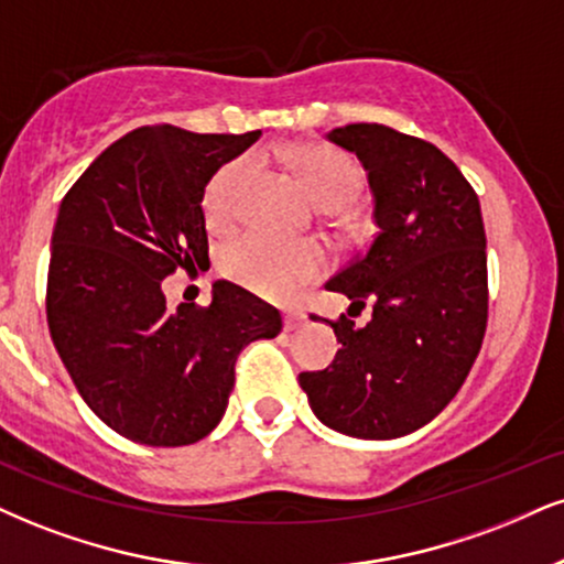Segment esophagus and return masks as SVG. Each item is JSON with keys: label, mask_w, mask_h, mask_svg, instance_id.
Masks as SVG:
<instances>
[{"label": "esophagus", "mask_w": 564, "mask_h": 564, "mask_svg": "<svg viewBox=\"0 0 564 564\" xmlns=\"http://www.w3.org/2000/svg\"><path fill=\"white\" fill-rule=\"evenodd\" d=\"M303 324H305V314H301V311H288V314H284V332L301 329Z\"/></svg>", "instance_id": "obj_1"}]
</instances>
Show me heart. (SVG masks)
Masks as SVG:
<instances>
[{
  "mask_svg": "<svg viewBox=\"0 0 564 564\" xmlns=\"http://www.w3.org/2000/svg\"><path fill=\"white\" fill-rule=\"evenodd\" d=\"M290 164L303 177L311 198L324 212H343L364 187V170L356 159L332 145H301L290 154ZM253 159L240 156L221 166L204 193V214L212 227H227L238 214V200L246 187ZM326 256L314 242H282L267 232H246L225 248L229 276L253 288L256 293L284 297L297 284L324 269Z\"/></svg>",
  "mask_w": 564,
  "mask_h": 564,
  "instance_id": "heart-1",
  "label": "heart"
}]
</instances>
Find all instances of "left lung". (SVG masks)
Instances as JSON below:
<instances>
[{
  "label": "left lung",
  "instance_id": "obj_1",
  "mask_svg": "<svg viewBox=\"0 0 564 564\" xmlns=\"http://www.w3.org/2000/svg\"><path fill=\"white\" fill-rule=\"evenodd\" d=\"M358 156L377 235L326 288L371 303L358 329L339 316L324 371L297 377L324 426L356 440H398L426 426L463 387L486 332L481 204L434 143L377 122L326 133Z\"/></svg>",
  "mask_w": 564,
  "mask_h": 564
}]
</instances>
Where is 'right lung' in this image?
Listing matches in <instances>:
<instances>
[{
	"instance_id": "right-lung-1",
	"label": "right lung",
	"mask_w": 564,
	"mask_h": 564,
	"mask_svg": "<svg viewBox=\"0 0 564 564\" xmlns=\"http://www.w3.org/2000/svg\"><path fill=\"white\" fill-rule=\"evenodd\" d=\"M259 135L145 124L101 151L62 198L48 332L80 398L124 440H204L225 415L242 347L280 335V311L238 284H214L206 308H170L162 293L164 276L208 263L206 185Z\"/></svg>"
}]
</instances>
